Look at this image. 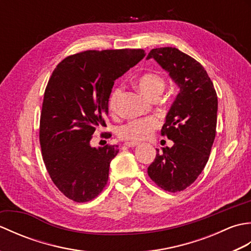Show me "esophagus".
Segmentation results:
<instances>
[{
    "instance_id": "34e87169",
    "label": "esophagus",
    "mask_w": 251,
    "mask_h": 251,
    "mask_svg": "<svg viewBox=\"0 0 251 251\" xmlns=\"http://www.w3.org/2000/svg\"><path fill=\"white\" fill-rule=\"evenodd\" d=\"M139 143L138 142H134V141H129V142H125V146L128 147V148H135L137 147Z\"/></svg>"
}]
</instances>
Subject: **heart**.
Returning a JSON list of instances; mask_svg holds the SVG:
<instances>
[{"mask_svg":"<svg viewBox=\"0 0 251 251\" xmlns=\"http://www.w3.org/2000/svg\"><path fill=\"white\" fill-rule=\"evenodd\" d=\"M136 85L140 92L149 99L158 98L164 92L166 83L162 75L154 72H148L141 74L136 79ZM122 95V88L116 87L113 89L109 97V110L114 113L117 109V102ZM161 122L157 117H147V119H138L132 120L123 125L119 129V136L122 139L127 141H143L151 138L153 132L157 129Z\"/></svg>","mask_w":251,"mask_h":251,"instance_id":"obj_1","label":"heart"}]
</instances>
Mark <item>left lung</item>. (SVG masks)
Instances as JSON below:
<instances>
[{
    "mask_svg": "<svg viewBox=\"0 0 251 251\" xmlns=\"http://www.w3.org/2000/svg\"><path fill=\"white\" fill-rule=\"evenodd\" d=\"M151 58L180 92L162 128L174 146L156 149L148 175L159 188L175 193L193 183L206 166L216 137L218 98L210 77L194 58L175 47L154 49L147 59Z\"/></svg>",
    "mask_w": 251,
    "mask_h": 251,
    "instance_id": "8db88e82",
    "label": "left lung"
}]
</instances>
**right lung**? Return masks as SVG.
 <instances>
[{"mask_svg": "<svg viewBox=\"0 0 251 251\" xmlns=\"http://www.w3.org/2000/svg\"><path fill=\"white\" fill-rule=\"evenodd\" d=\"M145 56L143 50H86L65 58L52 71L42 105L40 143L52 182L68 199L92 201L108 182L119 146L94 148L90 140L105 127L114 81Z\"/></svg>", "mask_w": 251, "mask_h": 251, "instance_id": "obj_1", "label": "right lung"}]
</instances>
